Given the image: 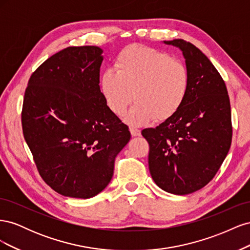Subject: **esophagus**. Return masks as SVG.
Instances as JSON below:
<instances>
[{"label": "esophagus", "mask_w": 250, "mask_h": 250, "mask_svg": "<svg viewBox=\"0 0 250 250\" xmlns=\"http://www.w3.org/2000/svg\"><path fill=\"white\" fill-rule=\"evenodd\" d=\"M130 133H131L132 137H140V135H141V130L138 129V128L131 127L130 128Z\"/></svg>", "instance_id": "obj_1"}]
</instances>
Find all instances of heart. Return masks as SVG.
<instances>
[{"label": "heart", "mask_w": 250, "mask_h": 250, "mask_svg": "<svg viewBox=\"0 0 250 250\" xmlns=\"http://www.w3.org/2000/svg\"><path fill=\"white\" fill-rule=\"evenodd\" d=\"M115 70L102 72L100 90L117 116L123 115L134 98L135 103L124 117L129 125L147 124L154 118L166 121L185 103L190 75L186 64L168 53L132 44L119 53Z\"/></svg>", "instance_id": "heart-1"}]
</instances>
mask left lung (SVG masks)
<instances>
[{"instance_id": "left-lung-1", "label": "left lung", "mask_w": 250, "mask_h": 250, "mask_svg": "<svg viewBox=\"0 0 250 250\" xmlns=\"http://www.w3.org/2000/svg\"><path fill=\"white\" fill-rule=\"evenodd\" d=\"M186 58L190 87L180 109L142 135L149 144L148 164L154 183L164 191L187 195L206 187L228 155L232 138L230 102L216 67L193 43L165 42Z\"/></svg>"}]
</instances>
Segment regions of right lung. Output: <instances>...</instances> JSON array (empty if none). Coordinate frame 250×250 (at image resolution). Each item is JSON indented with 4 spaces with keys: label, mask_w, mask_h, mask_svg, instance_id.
Here are the masks:
<instances>
[{
    "label": "right lung",
    "mask_w": 250,
    "mask_h": 250,
    "mask_svg": "<svg viewBox=\"0 0 250 250\" xmlns=\"http://www.w3.org/2000/svg\"><path fill=\"white\" fill-rule=\"evenodd\" d=\"M102 52L95 46L59 51L32 73L25 90V141L44 183L66 197L103 191L131 138L101 94Z\"/></svg>",
    "instance_id": "right-lung-1"
}]
</instances>
